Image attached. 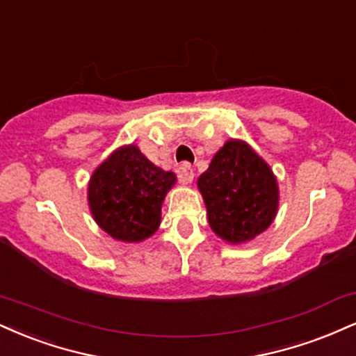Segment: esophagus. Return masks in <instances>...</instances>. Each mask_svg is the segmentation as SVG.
<instances>
[{
	"label": "esophagus",
	"instance_id": "1",
	"mask_svg": "<svg viewBox=\"0 0 356 356\" xmlns=\"http://www.w3.org/2000/svg\"><path fill=\"white\" fill-rule=\"evenodd\" d=\"M194 167H192L189 162H184V164L181 165V169H179V177H181L182 182L189 184L194 181Z\"/></svg>",
	"mask_w": 356,
	"mask_h": 356
}]
</instances>
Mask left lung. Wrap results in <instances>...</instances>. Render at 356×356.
I'll return each mask as SVG.
<instances>
[{
	"label": "left lung",
	"mask_w": 356,
	"mask_h": 356,
	"mask_svg": "<svg viewBox=\"0 0 356 356\" xmlns=\"http://www.w3.org/2000/svg\"><path fill=\"white\" fill-rule=\"evenodd\" d=\"M209 224L230 243L252 241L275 219L278 187L262 157L242 140H229L199 177Z\"/></svg>",
	"instance_id": "8db88e82"
}]
</instances>
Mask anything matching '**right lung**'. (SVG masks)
<instances>
[{
    "label": "right lung",
    "mask_w": 356,
    "mask_h": 356,
    "mask_svg": "<svg viewBox=\"0 0 356 356\" xmlns=\"http://www.w3.org/2000/svg\"><path fill=\"white\" fill-rule=\"evenodd\" d=\"M175 175L147 161L136 145L118 149L92 174L88 197L94 220L115 241L140 242L161 224L162 200Z\"/></svg>",
    "instance_id": "add662e5"
}]
</instances>
